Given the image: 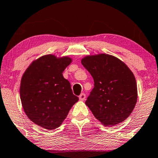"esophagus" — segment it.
Instances as JSON below:
<instances>
[{
	"label": "esophagus",
	"mask_w": 158,
	"mask_h": 158,
	"mask_svg": "<svg viewBox=\"0 0 158 158\" xmlns=\"http://www.w3.org/2000/svg\"><path fill=\"white\" fill-rule=\"evenodd\" d=\"M85 97H86V96H85V94H81V95H80L79 96V99L81 101H84L85 99Z\"/></svg>",
	"instance_id": "34e87169"
}]
</instances>
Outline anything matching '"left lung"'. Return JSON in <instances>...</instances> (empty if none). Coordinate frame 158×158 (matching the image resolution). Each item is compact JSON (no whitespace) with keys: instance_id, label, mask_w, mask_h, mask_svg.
I'll list each match as a JSON object with an SVG mask.
<instances>
[{"instance_id":"obj_1","label":"left lung","mask_w":158,"mask_h":158,"mask_svg":"<svg viewBox=\"0 0 158 158\" xmlns=\"http://www.w3.org/2000/svg\"><path fill=\"white\" fill-rule=\"evenodd\" d=\"M81 63L94 81L86 106L104 126L124 122L132 112L137 100L133 73L122 60L106 54L86 56Z\"/></svg>"}]
</instances>
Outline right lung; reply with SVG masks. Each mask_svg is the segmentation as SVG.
I'll list each match as a JSON object with an SVG mask.
<instances>
[{
	"instance_id": "1",
	"label": "right lung",
	"mask_w": 158,
	"mask_h": 158,
	"mask_svg": "<svg viewBox=\"0 0 158 158\" xmlns=\"http://www.w3.org/2000/svg\"><path fill=\"white\" fill-rule=\"evenodd\" d=\"M68 57L47 55L34 60L23 73L20 98L23 111L34 124L52 130L57 128L79 100L62 73L71 63Z\"/></svg>"
}]
</instances>
